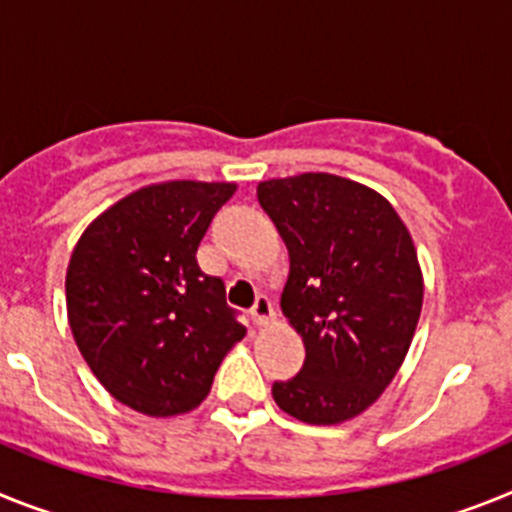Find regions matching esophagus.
I'll return each mask as SVG.
<instances>
[{
  "instance_id": "34e87169",
  "label": "esophagus",
  "mask_w": 512,
  "mask_h": 512,
  "mask_svg": "<svg viewBox=\"0 0 512 512\" xmlns=\"http://www.w3.org/2000/svg\"><path fill=\"white\" fill-rule=\"evenodd\" d=\"M250 314H252V322L260 324V327H262V324H268L270 319H273V314H275L273 304H270L268 296H262V293H260V296L255 299V304H252Z\"/></svg>"
}]
</instances>
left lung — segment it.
<instances>
[{"label":"left lung","mask_w":512,"mask_h":512,"mask_svg":"<svg viewBox=\"0 0 512 512\" xmlns=\"http://www.w3.org/2000/svg\"><path fill=\"white\" fill-rule=\"evenodd\" d=\"M288 247L281 309L306 348L301 371L275 381L283 412L337 425L368 410L410 350L422 273L410 231L384 195L327 172L257 185Z\"/></svg>","instance_id":"1"}]
</instances>
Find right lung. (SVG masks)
<instances>
[{
  "instance_id": "obj_1",
  "label": "right lung",
  "mask_w": 512,
  "mask_h": 512,
  "mask_svg": "<svg viewBox=\"0 0 512 512\" xmlns=\"http://www.w3.org/2000/svg\"><path fill=\"white\" fill-rule=\"evenodd\" d=\"M231 182L172 180L126 195L71 252L66 311L79 353L105 389L136 412H190L244 335L221 278L198 268L208 224Z\"/></svg>"
}]
</instances>
